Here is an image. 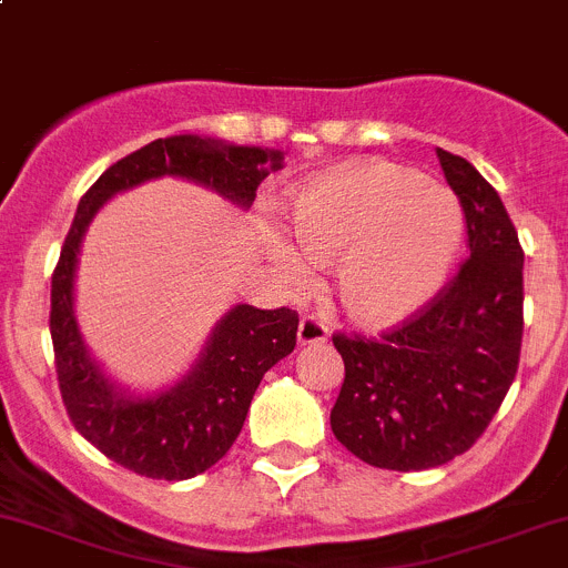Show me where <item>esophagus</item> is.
<instances>
[{
	"mask_svg": "<svg viewBox=\"0 0 568 568\" xmlns=\"http://www.w3.org/2000/svg\"><path fill=\"white\" fill-rule=\"evenodd\" d=\"M329 335L327 324L316 316H302L300 329H296V338H300L302 346H313V344H324Z\"/></svg>",
	"mask_w": 568,
	"mask_h": 568,
	"instance_id": "obj_1",
	"label": "esophagus"
}]
</instances>
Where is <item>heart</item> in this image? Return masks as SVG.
Segmentation results:
<instances>
[{"label": "heart", "mask_w": 568, "mask_h": 568, "mask_svg": "<svg viewBox=\"0 0 568 568\" xmlns=\"http://www.w3.org/2000/svg\"><path fill=\"white\" fill-rule=\"evenodd\" d=\"M302 250L335 263V294L352 322L383 329L430 302L464 235V213L447 189L385 161L355 163L307 183L291 202ZM272 257L291 280L307 263L283 239Z\"/></svg>", "instance_id": "1"}]
</instances>
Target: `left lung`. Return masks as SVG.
Instances as JSON below:
<instances>
[{
    "label": "left lung",
    "instance_id": "1",
    "mask_svg": "<svg viewBox=\"0 0 568 568\" xmlns=\"http://www.w3.org/2000/svg\"><path fill=\"white\" fill-rule=\"evenodd\" d=\"M458 194L469 257L402 327L379 338L335 333L344 385L333 433L355 458L394 471L444 466L471 449L519 368L525 252L497 191L466 158L438 150Z\"/></svg>",
    "mask_w": 568,
    "mask_h": 568
}]
</instances>
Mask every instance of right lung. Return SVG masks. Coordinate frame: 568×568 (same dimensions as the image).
Returning <instances> with one entry per match:
<instances>
[{"label":"right lung","mask_w":568,"mask_h":568,"mask_svg":"<svg viewBox=\"0 0 568 568\" xmlns=\"http://www.w3.org/2000/svg\"><path fill=\"white\" fill-rule=\"evenodd\" d=\"M283 152L233 146L200 135L158 138L115 161L80 200L52 274L49 333L63 405L82 438L124 469L152 480H189L224 458L244 427L263 374L291 355L300 316L288 307L235 305L207 338L200 361L178 385L135 396L119 388L88 355L74 316V274L82 235L99 207L146 180L183 178L239 207L255 202Z\"/></svg>","instance_id":"1"}]
</instances>
